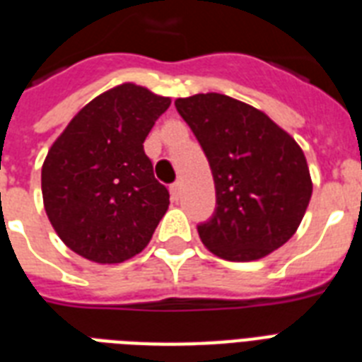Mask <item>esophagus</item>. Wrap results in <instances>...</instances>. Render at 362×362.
I'll use <instances>...</instances> for the list:
<instances>
[{"mask_svg": "<svg viewBox=\"0 0 362 362\" xmlns=\"http://www.w3.org/2000/svg\"><path fill=\"white\" fill-rule=\"evenodd\" d=\"M180 189L182 182L176 180L175 184H170V197H173V201H178V197H180Z\"/></svg>", "mask_w": 362, "mask_h": 362, "instance_id": "34e87169", "label": "esophagus"}]
</instances>
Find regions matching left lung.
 Segmentation results:
<instances>
[{"instance_id":"left-lung-1","label":"left lung","mask_w":362,"mask_h":362,"mask_svg":"<svg viewBox=\"0 0 362 362\" xmlns=\"http://www.w3.org/2000/svg\"><path fill=\"white\" fill-rule=\"evenodd\" d=\"M209 159L216 209L203 244L227 261H253L295 235L312 197L303 150L269 116L221 93L176 99Z\"/></svg>"}]
</instances>
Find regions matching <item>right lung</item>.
Masks as SVG:
<instances>
[{"instance_id": "1", "label": "right lung", "mask_w": 362, "mask_h": 362, "mask_svg": "<svg viewBox=\"0 0 362 362\" xmlns=\"http://www.w3.org/2000/svg\"><path fill=\"white\" fill-rule=\"evenodd\" d=\"M170 99L122 84L84 107L54 142L41 173L59 238L95 263L142 252L169 206L142 142Z\"/></svg>"}]
</instances>
